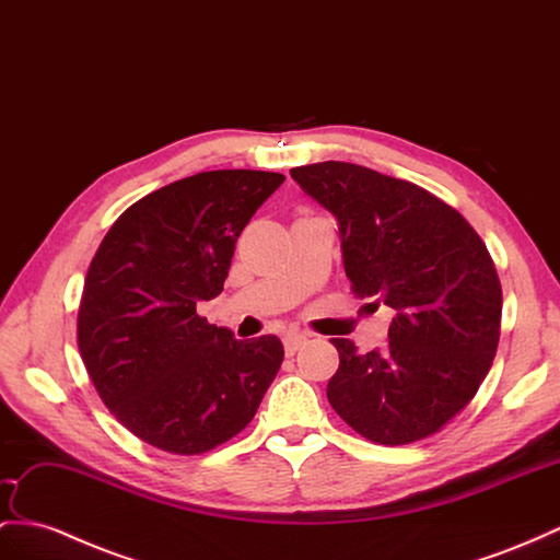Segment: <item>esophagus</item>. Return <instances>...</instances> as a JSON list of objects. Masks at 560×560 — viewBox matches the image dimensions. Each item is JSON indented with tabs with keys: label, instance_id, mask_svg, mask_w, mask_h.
<instances>
[{
	"label": "esophagus",
	"instance_id": "1",
	"mask_svg": "<svg viewBox=\"0 0 560 560\" xmlns=\"http://www.w3.org/2000/svg\"><path fill=\"white\" fill-rule=\"evenodd\" d=\"M305 336L303 334H285L283 336V350H285V354H289V357H293L300 348H303L305 346Z\"/></svg>",
	"mask_w": 560,
	"mask_h": 560
}]
</instances>
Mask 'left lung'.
I'll return each instance as SVG.
<instances>
[{
    "instance_id": "1",
    "label": "left lung",
    "mask_w": 560,
    "mask_h": 560,
    "mask_svg": "<svg viewBox=\"0 0 560 560\" xmlns=\"http://www.w3.org/2000/svg\"><path fill=\"white\" fill-rule=\"evenodd\" d=\"M331 210L354 293L397 312L388 346L360 354L334 338L328 402L362 438L411 444L440 433L476 397L499 346L501 283L464 214L421 186L354 163L293 167Z\"/></svg>"
}]
</instances>
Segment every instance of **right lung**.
Here are the masks:
<instances>
[{
    "mask_svg": "<svg viewBox=\"0 0 560 560\" xmlns=\"http://www.w3.org/2000/svg\"><path fill=\"white\" fill-rule=\"evenodd\" d=\"M285 177L210 170L127 208L92 257L78 348L102 402L170 454H206L246 428L283 362L277 336L236 340L196 312L222 293L236 238Z\"/></svg>",
    "mask_w": 560,
    "mask_h": 560,
    "instance_id": "obj_1",
    "label": "right lung"
}]
</instances>
